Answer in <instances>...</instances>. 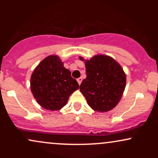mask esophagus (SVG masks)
Segmentation results:
<instances>
[{
    "mask_svg": "<svg viewBox=\"0 0 158 158\" xmlns=\"http://www.w3.org/2000/svg\"><path fill=\"white\" fill-rule=\"evenodd\" d=\"M81 81H82V78H81V77H79V78H78V79H77V81H78V83H79V85L81 84Z\"/></svg>",
    "mask_w": 158,
    "mask_h": 158,
    "instance_id": "obj_1",
    "label": "esophagus"
}]
</instances>
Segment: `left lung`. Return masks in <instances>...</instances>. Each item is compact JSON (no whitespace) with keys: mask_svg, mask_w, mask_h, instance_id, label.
<instances>
[{"mask_svg":"<svg viewBox=\"0 0 158 158\" xmlns=\"http://www.w3.org/2000/svg\"><path fill=\"white\" fill-rule=\"evenodd\" d=\"M81 60H84L80 57ZM87 77L81 81L80 91L94 110L106 112L118 104L126 88L123 68L108 56H94L85 61Z\"/></svg>","mask_w":158,"mask_h":158,"instance_id":"left-lung-1","label":"left lung"}]
</instances>
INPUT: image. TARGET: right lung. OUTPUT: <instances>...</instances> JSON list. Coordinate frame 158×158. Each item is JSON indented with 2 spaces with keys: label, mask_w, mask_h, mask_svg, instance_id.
Returning a JSON list of instances; mask_svg holds the SVG:
<instances>
[{
  "label": "right lung",
  "mask_w": 158,
  "mask_h": 158,
  "mask_svg": "<svg viewBox=\"0 0 158 158\" xmlns=\"http://www.w3.org/2000/svg\"><path fill=\"white\" fill-rule=\"evenodd\" d=\"M30 87L37 102L51 110L63 108L71 94L79 88L57 56H50L40 62L31 76Z\"/></svg>",
  "instance_id": "1"
}]
</instances>
